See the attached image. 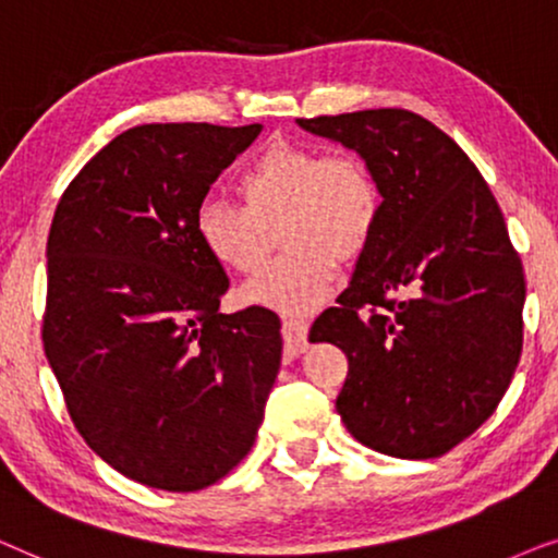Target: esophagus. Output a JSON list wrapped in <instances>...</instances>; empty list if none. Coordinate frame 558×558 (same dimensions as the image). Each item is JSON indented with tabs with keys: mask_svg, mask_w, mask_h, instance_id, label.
<instances>
[{
	"mask_svg": "<svg viewBox=\"0 0 558 558\" xmlns=\"http://www.w3.org/2000/svg\"><path fill=\"white\" fill-rule=\"evenodd\" d=\"M308 326L306 322H299V318H286L283 322V341H286V354L299 356L306 352Z\"/></svg>",
	"mask_w": 558,
	"mask_h": 558,
	"instance_id": "1",
	"label": "esophagus"
}]
</instances>
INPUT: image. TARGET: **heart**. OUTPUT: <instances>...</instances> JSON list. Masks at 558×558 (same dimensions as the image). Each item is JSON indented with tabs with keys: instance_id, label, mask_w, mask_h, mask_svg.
Segmentation results:
<instances>
[{
	"instance_id": "heart-1",
	"label": "heart",
	"mask_w": 558,
	"mask_h": 558,
	"mask_svg": "<svg viewBox=\"0 0 558 558\" xmlns=\"http://www.w3.org/2000/svg\"><path fill=\"white\" fill-rule=\"evenodd\" d=\"M242 206L204 198L196 236L214 263L240 275L263 270L272 232L286 252L242 291V299L303 316L329 299L337 263L352 265L373 244L383 219V191L356 155L275 143L240 178Z\"/></svg>"
}]
</instances>
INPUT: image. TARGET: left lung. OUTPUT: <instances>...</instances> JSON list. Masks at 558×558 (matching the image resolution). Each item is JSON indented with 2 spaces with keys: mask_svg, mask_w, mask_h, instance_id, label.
Here are the masks:
<instances>
[{
  "mask_svg": "<svg viewBox=\"0 0 558 558\" xmlns=\"http://www.w3.org/2000/svg\"><path fill=\"white\" fill-rule=\"evenodd\" d=\"M356 150L383 219L339 306L311 326L349 360L337 411L365 447L434 459L495 413L523 349V263L466 153L408 109L299 119Z\"/></svg>",
  "mask_w": 558,
  "mask_h": 558,
  "instance_id": "left-lung-1",
  "label": "left lung"
}]
</instances>
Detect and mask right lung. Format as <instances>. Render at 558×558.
Masks as SVG:
<instances>
[{"label":"right lung","mask_w":558,"mask_h":558,"mask_svg":"<svg viewBox=\"0 0 558 558\" xmlns=\"http://www.w3.org/2000/svg\"><path fill=\"white\" fill-rule=\"evenodd\" d=\"M263 124H140L69 183L48 234L43 347L84 441L140 485L196 493L255 444L280 318L219 314L198 204Z\"/></svg>","instance_id":"obj_1"}]
</instances>
